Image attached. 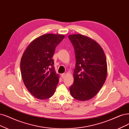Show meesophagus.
Here are the masks:
<instances>
[{"label": "esophagus", "mask_w": 129, "mask_h": 129, "mask_svg": "<svg viewBox=\"0 0 129 129\" xmlns=\"http://www.w3.org/2000/svg\"><path fill=\"white\" fill-rule=\"evenodd\" d=\"M61 78H65V77H66V74H65V73H63V74H61Z\"/></svg>", "instance_id": "obj_1"}]
</instances>
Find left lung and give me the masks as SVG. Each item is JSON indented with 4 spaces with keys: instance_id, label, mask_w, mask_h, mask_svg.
Here are the masks:
<instances>
[{
    "instance_id": "8db88e82",
    "label": "left lung",
    "mask_w": 129,
    "mask_h": 129,
    "mask_svg": "<svg viewBox=\"0 0 129 129\" xmlns=\"http://www.w3.org/2000/svg\"><path fill=\"white\" fill-rule=\"evenodd\" d=\"M75 50L74 83L70 91L75 99L88 101L97 94L105 82L107 65L105 52L98 43L82 35L69 36Z\"/></svg>"
}]
</instances>
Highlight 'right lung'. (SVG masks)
I'll return each mask as SVG.
<instances>
[{
    "label": "right lung",
    "mask_w": 129,
    "mask_h": 129,
    "mask_svg": "<svg viewBox=\"0 0 129 129\" xmlns=\"http://www.w3.org/2000/svg\"><path fill=\"white\" fill-rule=\"evenodd\" d=\"M65 36L45 34L33 40L23 52L20 68L26 88L37 99L51 97L55 92L59 75L52 59L57 46Z\"/></svg>",
    "instance_id": "1"
}]
</instances>
